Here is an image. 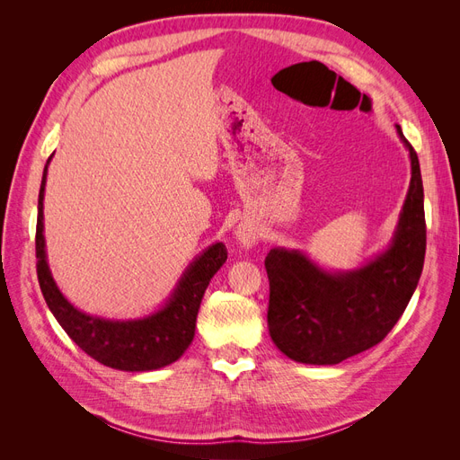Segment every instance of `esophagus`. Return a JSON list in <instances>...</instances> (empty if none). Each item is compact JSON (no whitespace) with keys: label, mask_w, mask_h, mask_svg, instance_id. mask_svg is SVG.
<instances>
[{"label":"esophagus","mask_w":460,"mask_h":460,"mask_svg":"<svg viewBox=\"0 0 460 460\" xmlns=\"http://www.w3.org/2000/svg\"><path fill=\"white\" fill-rule=\"evenodd\" d=\"M235 240L242 247H253L259 242V228L253 222H242V225L235 228Z\"/></svg>","instance_id":"obj_1"}]
</instances>
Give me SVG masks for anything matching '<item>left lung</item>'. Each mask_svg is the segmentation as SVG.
Here are the masks:
<instances>
[{"label":"left lung","mask_w":460,"mask_h":460,"mask_svg":"<svg viewBox=\"0 0 460 460\" xmlns=\"http://www.w3.org/2000/svg\"><path fill=\"white\" fill-rule=\"evenodd\" d=\"M395 128L409 149L411 184L385 252L340 272L318 267L299 249L274 247L264 259L270 338L296 363L338 365L370 349L392 332L419 286L426 255L420 163Z\"/></svg>","instance_id":"left-lung-1"}]
</instances>
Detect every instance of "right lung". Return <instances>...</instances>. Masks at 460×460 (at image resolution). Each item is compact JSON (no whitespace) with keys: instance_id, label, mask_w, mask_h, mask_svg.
Segmentation results:
<instances>
[{"instance_id":"obj_1","label":"right lung","mask_w":460,"mask_h":460,"mask_svg":"<svg viewBox=\"0 0 460 460\" xmlns=\"http://www.w3.org/2000/svg\"><path fill=\"white\" fill-rule=\"evenodd\" d=\"M49 161L51 157L41 176L36 222V270L40 289L49 311L68 333V338L105 367L127 372H149L172 365L184 355L196 336V320L205 289L228 259L225 243L217 242L208 245L203 253L193 259L180 276L171 297L155 313L134 320H111L82 313L61 294L48 264L44 193Z\"/></svg>"}]
</instances>
